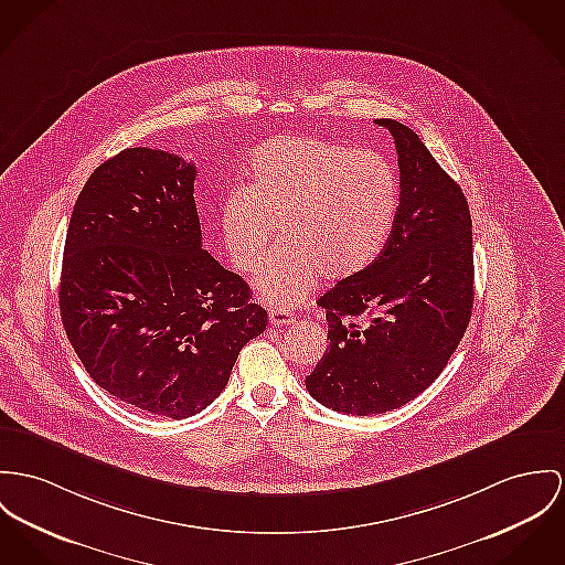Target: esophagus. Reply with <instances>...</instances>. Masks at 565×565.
<instances>
[{"label": "esophagus", "mask_w": 565, "mask_h": 565, "mask_svg": "<svg viewBox=\"0 0 565 565\" xmlns=\"http://www.w3.org/2000/svg\"><path fill=\"white\" fill-rule=\"evenodd\" d=\"M292 320H295V313L288 311V309H279V307L268 309V322H270L273 327H286V324H290Z\"/></svg>", "instance_id": "obj_1"}]
</instances>
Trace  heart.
Returning a JSON list of instances; mask_svg holds the SVG:
<instances>
[{
    "label": "heart",
    "mask_w": 565,
    "mask_h": 565,
    "mask_svg": "<svg viewBox=\"0 0 565 565\" xmlns=\"http://www.w3.org/2000/svg\"><path fill=\"white\" fill-rule=\"evenodd\" d=\"M249 172V186L223 198L218 227L230 260L254 273L279 225L286 245L256 281L264 303L295 307L320 273L347 279L381 256L397 211V182L379 152L324 137L277 135L254 152Z\"/></svg>",
    "instance_id": "obj_1"
}]
</instances>
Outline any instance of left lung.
I'll return each mask as SVG.
<instances>
[{"mask_svg": "<svg viewBox=\"0 0 565 565\" xmlns=\"http://www.w3.org/2000/svg\"><path fill=\"white\" fill-rule=\"evenodd\" d=\"M399 206L381 256L338 281L327 309L329 347L305 379L313 399L347 415L399 408L428 390L460 344L473 309V232L467 198L395 120Z\"/></svg>", "mask_w": 565, "mask_h": 565, "instance_id": "left-lung-1", "label": "left lung"}]
</instances>
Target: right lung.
Wrapping results in <instances>:
<instances>
[{
  "mask_svg": "<svg viewBox=\"0 0 565 565\" xmlns=\"http://www.w3.org/2000/svg\"><path fill=\"white\" fill-rule=\"evenodd\" d=\"M195 166L127 148L87 178L66 232L60 313L92 381L184 419L225 390L266 329L249 286L202 249Z\"/></svg>",
  "mask_w": 565,
  "mask_h": 565,
  "instance_id": "right-lung-1",
  "label": "right lung"
}]
</instances>
